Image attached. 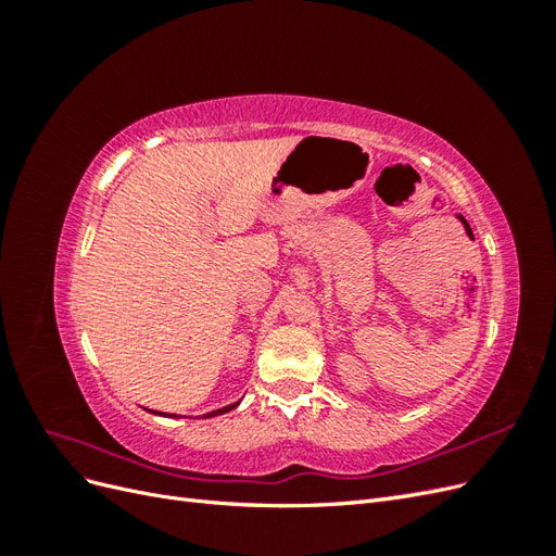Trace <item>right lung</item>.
<instances>
[{
    "instance_id": "add662e5",
    "label": "right lung",
    "mask_w": 556,
    "mask_h": 556,
    "mask_svg": "<svg viewBox=\"0 0 556 556\" xmlns=\"http://www.w3.org/2000/svg\"><path fill=\"white\" fill-rule=\"evenodd\" d=\"M239 403H231V406H225V408H220V410H213V413H206L204 417H213V415H223V413H229L231 408H237ZM172 417H176V415H172Z\"/></svg>"
}]
</instances>
